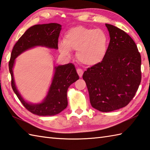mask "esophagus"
<instances>
[{"label":"esophagus","mask_w":150,"mask_h":150,"mask_svg":"<svg viewBox=\"0 0 150 150\" xmlns=\"http://www.w3.org/2000/svg\"><path fill=\"white\" fill-rule=\"evenodd\" d=\"M77 72H78V74L79 75V76H80V78L82 77V75H83V71L82 69H77Z\"/></svg>","instance_id":"1"}]
</instances>
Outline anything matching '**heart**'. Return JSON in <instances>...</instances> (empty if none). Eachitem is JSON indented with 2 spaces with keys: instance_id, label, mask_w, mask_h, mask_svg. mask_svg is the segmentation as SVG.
I'll list each match as a JSON object with an SVG mask.
<instances>
[{
  "instance_id": "1",
  "label": "heart",
  "mask_w": 150,
  "mask_h": 150,
  "mask_svg": "<svg viewBox=\"0 0 150 150\" xmlns=\"http://www.w3.org/2000/svg\"><path fill=\"white\" fill-rule=\"evenodd\" d=\"M108 38L100 29L77 26L68 30L63 42H59L61 53L70 55V50L76 51V57L81 64L93 67L105 59L108 47Z\"/></svg>"
}]
</instances>
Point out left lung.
<instances>
[{"label":"left lung","instance_id":"left-lung-1","mask_svg":"<svg viewBox=\"0 0 150 150\" xmlns=\"http://www.w3.org/2000/svg\"><path fill=\"white\" fill-rule=\"evenodd\" d=\"M106 27L110 38L106 57L83 74L91 106L103 112L127 105L141 81V56L135 42L119 28Z\"/></svg>","mask_w":150,"mask_h":150}]
</instances>
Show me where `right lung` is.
I'll list each match as a JSON object with an SVG mask.
<instances>
[{
    "label": "right lung",
    "instance_id": "obj_1",
    "mask_svg": "<svg viewBox=\"0 0 150 150\" xmlns=\"http://www.w3.org/2000/svg\"><path fill=\"white\" fill-rule=\"evenodd\" d=\"M61 25L55 23L35 25L28 29L13 47L9 61L12 77V87L23 105L29 112L40 116L55 115L61 112L68 105L67 90L79 79L74 65L69 63L55 66L54 74L46 97L40 103H30L25 100L19 92L13 77V68L16 59L25 51L36 46L58 49V38Z\"/></svg>",
    "mask_w": 150,
    "mask_h": 150
}]
</instances>
